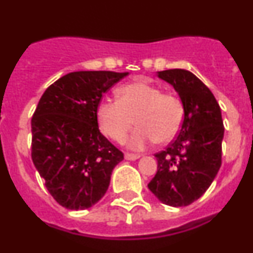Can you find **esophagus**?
Here are the masks:
<instances>
[{"label":"esophagus","instance_id":"obj_1","mask_svg":"<svg viewBox=\"0 0 253 253\" xmlns=\"http://www.w3.org/2000/svg\"><path fill=\"white\" fill-rule=\"evenodd\" d=\"M140 157V155H134V154H126V159L130 160V161H134V160H137Z\"/></svg>","mask_w":253,"mask_h":253}]
</instances>
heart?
Masks as SVG:
<instances>
[{
    "mask_svg": "<svg viewBox=\"0 0 253 253\" xmlns=\"http://www.w3.org/2000/svg\"><path fill=\"white\" fill-rule=\"evenodd\" d=\"M96 118L101 131L117 142L126 139L135 121L139 127L127 145L141 151L155 141H171L178 134L184 119V106L177 94L140 80L122 86L118 99H102L97 106Z\"/></svg>",
    "mask_w": 253,
    "mask_h": 253,
    "instance_id": "1",
    "label": "heart"
}]
</instances>
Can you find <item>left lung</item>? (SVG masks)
Wrapping results in <instances>:
<instances>
[{"label":"left lung","mask_w":253,"mask_h":253,"mask_svg":"<svg viewBox=\"0 0 253 253\" xmlns=\"http://www.w3.org/2000/svg\"><path fill=\"white\" fill-rule=\"evenodd\" d=\"M157 76L178 93L184 119L176 139L155 154L157 172L147 187L164 204L186 207L206 193L221 166V111L211 89L191 71L165 70Z\"/></svg>","instance_id":"obj_1"}]
</instances>
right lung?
<instances>
[{"mask_svg":"<svg viewBox=\"0 0 253 253\" xmlns=\"http://www.w3.org/2000/svg\"><path fill=\"white\" fill-rule=\"evenodd\" d=\"M127 72L75 71L42 93L32 118V160L52 198L66 209L91 208L106 194L123 161L101 134L96 109Z\"/></svg>","mask_w":253,"mask_h":253,"instance_id":"obj_1","label":"right lung"}]
</instances>
